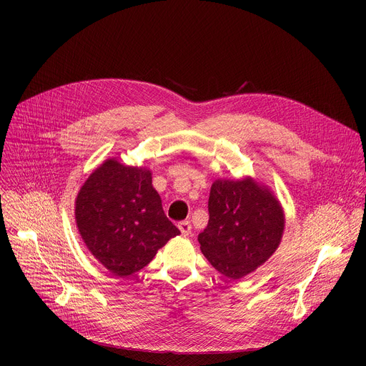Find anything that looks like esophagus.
<instances>
[{
    "label": "esophagus",
    "instance_id": "34e87169",
    "mask_svg": "<svg viewBox=\"0 0 366 366\" xmlns=\"http://www.w3.org/2000/svg\"><path fill=\"white\" fill-rule=\"evenodd\" d=\"M178 227H179V230H181V233H182L184 236H188V234L191 233V223H189V222H181V223L178 224Z\"/></svg>",
    "mask_w": 366,
    "mask_h": 366
}]
</instances>
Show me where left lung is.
Masks as SVG:
<instances>
[{
  "instance_id": "obj_1",
  "label": "left lung",
  "mask_w": 366,
  "mask_h": 366,
  "mask_svg": "<svg viewBox=\"0 0 366 366\" xmlns=\"http://www.w3.org/2000/svg\"><path fill=\"white\" fill-rule=\"evenodd\" d=\"M208 224L199 249L220 274L240 280L278 249L285 216L274 192L252 177L216 179L208 198Z\"/></svg>"
}]
</instances>
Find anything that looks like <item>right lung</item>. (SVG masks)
Returning a JSON list of instances; mask_svg holds the SVG:
<instances>
[{"label": "right lung", "instance_id": "right-lung-1", "mask_svg": "<svg viewBox=\"0 0 366 366\" xmlns=\"http://www.w3.org/2000/svg\"><path fill=\"white\" fill-rule=\"evenodd\" d=\"M75 222L91 254L120 278L144 268L179 234L164 213L152 172L116 158L95 168L78 191Z\"/></svg>", "mask_w": 366, "mask_h": 366}]
</instances>
